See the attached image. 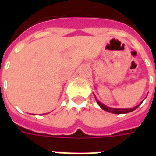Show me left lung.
<instances>
[{"instance_id":"1","label":"left lung","mask_w":156,"mask_h":156,"mask_svg":"<svg viewBox=\"0 0 156 156\" xmlns=\"http://www.w3.org/2000/svg\"><path fill=\"white\" fill-rule=\"evenodd\" d=\"M95 100H96V101H97V104H99V106H100L102 109H104V111L109 112H112V113H114V114H123V113H128V112H130L135 110L136 108H138V107H139V105L143 103V101H142L141 104H139L136 107L131 108H110V107L106 106L105 104H102L100 101H99L96 98H95Z\"/></svg>"}]
</instances>
